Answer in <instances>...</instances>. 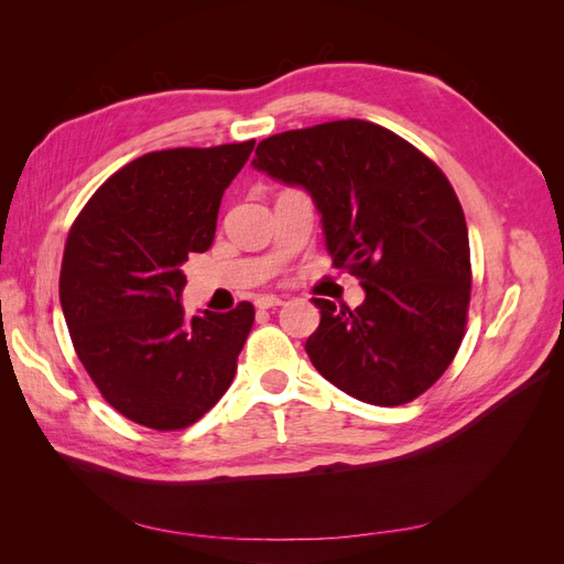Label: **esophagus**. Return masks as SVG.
<instances>
[{
  "label": "esophagus",
  "instance_id": "1",
  "mask_svg": "<svg viewBox=\"0 0 564 564\" xmlns=\"http://www.w3.org/2000/svg\"><path fill=\"white\" fill-rule=\"evenodd\" d=\"M284 303V296H272V294H263L256 299V308L268 311V308H278V305Z\"/></svg>",
  "mask_w": 564,
  "mask_h": 564
}]
</instances>
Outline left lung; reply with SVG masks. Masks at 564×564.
Masks as SVG:
<instances>
[{
	"instance_id": "1",
	"label": "left lung",
	"mask_w": 564,
	"mask_h": 564,
	"mask_svg": "<svg viewBox=\"0 0 564 564\" xmlns=\"http://www.w3.org/2000/svg\"><path fill=\"white\" fill-rule=\"evenodd\" d=\"M251 166L313 197L334 265L365 289L355 311L313 299L315 369L369 404L419 398L452 365L470 301L468 228L447 176L362 119L270 135Z\"/></svg>"
}]
</instances>
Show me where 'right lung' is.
<instances>
[{
  "label": "right lung",
  "mask_w": 564,
  "mask_h": 564,
  "mask_svg": "<svg viewBox=\"0 0 564 564\" xmlns=\"http://www.w3.org/2000/svg\"><path fill=\"white\" fill-rule=\"evenodd\" d=\"M251 150L148 152L98 187L67 235L61 305L77 357L110 406L145 429H185L235 379L253 305L187 319L181 265L212 247L220 199Z\"/></svg>",
  "instance_id": "1"
}]
</instances>
